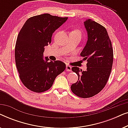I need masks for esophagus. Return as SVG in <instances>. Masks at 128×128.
<instances>
[{
	"mask_svg": "<svg viewBox=\"0 0 128 128\" xmlns=\"http://www.w3.org/2000/svg\"><path fill=\"white\" fill-rule=\"evenodd\" d=\"M66 70L69 72V71H71V69H72V67L68 65V64H67L66 66Z\"/></svg>",
	"mask_w": 128,
	"mask_h": 128,
	"instance_id": "obj_1",
	"label": "esophagus"
}]
</instances>
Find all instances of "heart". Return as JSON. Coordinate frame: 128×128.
<instances>
[{
	"label": "heart",
	"mask_w": 128,
	"mask_h": 128,
	"mask_svg": "<svg viewBox=\"0 0 128 128\" xmlns=\"http://www.w3.org/2000/svg\"><path fill=\"white\" fill-rule=\"evenodd\" d=\"M72 32H75V33H78V34H81V32L78 30H73L72 31Z\"/></svg>",
	"instance_id": "obj_1"
}]
</instances>
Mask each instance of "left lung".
Instances as JSON below:
<instances>
[{"instance_id":"left-lung-1","label":"left lung","mask_w":128,"mask_h":128,"mask_svg":"<svg viewBox=\"0 0 128 128\" xmlns=\"http://www.w3.org/2000/svg\"><path fill=\"white\" fill-rule=\"evenodd\" d=\"M84 23L88 40L80 55L87 61V70L82 71L77 66L72 68L78 78L70 88L75 95L86 98L99 93L106 86L112 70L114 54L106 28L90 19Z\"/></svg>"}]
</instances>
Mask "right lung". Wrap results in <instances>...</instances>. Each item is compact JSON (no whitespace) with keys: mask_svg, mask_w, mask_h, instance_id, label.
<instances>
[{"mask_svg":"<svg viewBox=\"0 0 128 128\" xmlns=\"http://www.w3.org/2000/svg\"><path fill=\"white\" fill-rule=\"evenodd\" d=\"M45 13L26 21L17 36L15 61L19 78L24 86L36 92L49 90L66 64L60 60L48 62L43 59L44 47L51 42L52 34L67 20Z\"/></svg>","mask_w":128,"mask_h":128,"instance_id":"add662e5","label":"right lung"}]
</instances>
